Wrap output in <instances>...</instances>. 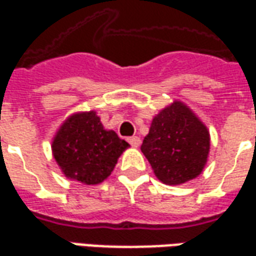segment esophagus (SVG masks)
Returning a JSON list of instances; mask_svg holds the SVG:
<instances>
[{
  "label": "esophagus",
  "mask_w": 256,
  "mask_h": 256,
  "mask_svg": "<svg viewBox=\"0 0 256 256\" xmlns=\"http://www.w3.org/2000/svg\"><path fill=\"white\" fill-rule=\"evenodd\" d=\"M128 141V144H130V145H132L133 148H138L140 145H141V138L137 137V136H133V137H130Z\"/></svg>",
  "instance_id": "1"
}]
</instances>
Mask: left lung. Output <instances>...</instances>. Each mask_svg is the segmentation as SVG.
Instances as JSON below:
<instances>
[{
  "instance_id": "left-lung-1",
  "label": "left lung",
  "mask_w": 256,
  "mask_h": 256,
  "mask_svg": "<svg viewBox=\"0 0 256 256\" xmlns=\"http://www.w3.org/2000/svg\"><path fill=\"white\" fill-rule=\"evenodd\" d=\"M141 150L158 180L179 186L204 171L210 150L209 130L188 106L175 100L152 119Z\"/></svg>"
}]
</instances>
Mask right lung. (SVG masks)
Segmentation results:
<instances>
[{
    "label": "right lung",
    "mask_w": 256,
    "mask_h": 256,
    "mask_svg": "<svg viewBox=\"0 0 256 256\" xmlns=\"http://www.w3.org/2000/svg\"><path fill=\"white\" fill-rule=\"evenodd\" d=\"M130 146L114 130H106L96 111L74 112L64 120L51 142L62 174L82 184L106 180Z\"/></svg>",
    "instance_id": "add662e5"
}]
</instances>
